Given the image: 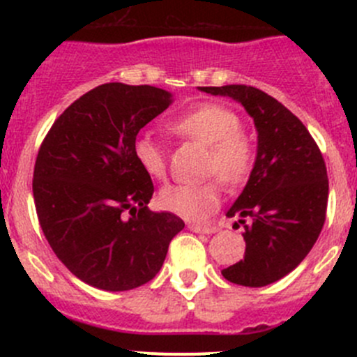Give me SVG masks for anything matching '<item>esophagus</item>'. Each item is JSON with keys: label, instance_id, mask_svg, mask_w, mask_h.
<instances>
[{"label": "esophagus", "instance_id": "obj_1", "mask_svg": "<svg viewBox=\"0 0 357 357\" xmlns=\"http://www.w3.org/2000/svg\"><path fill=\"white\" fill-rule=\"evenodd\" d=\"M188 228L192 229V231H195V233H215V231H218V228H215V226L197 225V222H190Z\"/></svg>", "mask_w": 357, "mask_h": 357}]
</instances>
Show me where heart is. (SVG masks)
I'll return each mask as SVG.
<instances>
[{"instance_id": "heart-1", "label": "heart", "mask_w": 357, "mask_h": 357, "mask_svg": "<svg viewBox=\"0 0 357 357\" xmlns=\"http://www.w3.org/2000/svg\"><path fill=\"white\" fill-rule=\"evenodd\" d=\"M169 129L179 138L207 145L205 172L218 174L226 185H240L248 178L255 162V143L242 129V119L235 110L218 103H205L169 122ZM136 162L146 176L165 179L167 155L150 136H139L132 145ZM160 205L186 219H204L221 204L218 179L197 185H172L160 192Z\"/></svg>"}]
</instances>
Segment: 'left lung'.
I'll return each mask as SVG.
<instances>
[{
  "instance_id": "8db88e82",
  "label": "left lung",
  "mask_w": 357,
  "mask_h": 357,
  "mask_svg": "<svg viewBox=\"0 0 357 357\" xmlns=\"http://www.w3.org/2000/svg\"><path fill=\"white\" fill-rule=\"evenodd\" d=\"M200 91L236 100L254 119V169L226 212L245 228V255L221 273L236 285L266 287L294 271L321 233L328 205L325 158L298 117L268 93L245 84Z\"/></svg>"
}]
</instances>
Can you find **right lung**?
I'll return each instance as SVG.
<instances>
[{
	"label": "right lung",
	"instance_id": "obj_1",
	"mask_svg": "<svg viewBox=\"0 0 357 357\" xmlns=\"http://www.w3.org/2000/svg\"><path fill=\"white\" fill-rule=\"evenodd\" d=\"M169 105L165 89L107 82L67 107L39 146L32 179L39 225L56 257L88 285H145L185 228L172 212L146 207L153 183L132 153L139 129Z\"/></svg>",
	"mask_w": 357,
	"mask_h": 357
}]
</instances>
